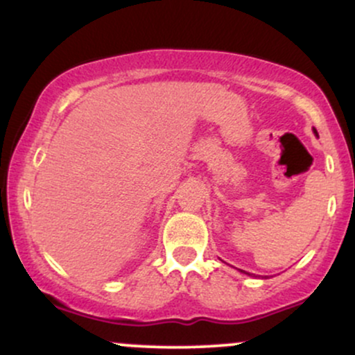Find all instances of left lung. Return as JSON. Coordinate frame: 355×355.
<instances>
[{
  "mask_svg": "<svg viewBox=\"0 0 355 355\" xmlns=\"http://www.w3.org/2000/svg\"><path fill=\"white\" fill-rule=\"evenodd\" d=\"M313 133H315V135H317V130L315 128H313ZM243 272V270H242ZM243 274H247V272H243Z\"/></svg>",
  "mask_w": 355,
  "mask_h": 355,
  "instance_id": "1",
  "label": "left lung"
}]
</instances>
